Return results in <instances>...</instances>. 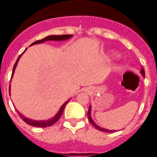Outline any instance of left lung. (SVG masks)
<instances>
[{
	"mask_svg": "<svg viewBox=\"0 0 157 157\" xmlns=\"http://www.w3.org/2000/svg\"><path fill=\"white\" fill-rule=\"evenodd\" d=\"M141 73H142V75L143 76V77H145V70H144L143 68H142V70H141ZM91 105H90V106H89V109H88V112H87V117H88L89 121L91 122V124H92L93 126H94L96 129L99 130V131H104V132H108V133H109V132H114V131H110V130L105 129V128H100V127H98L97 124H95V123H94V121H93V120L91 119Z\"/></svg>",
	"mask_w": 157,
	"mask_h": 157,
	"instance_id": "1",
	"label": "left lung"
}]
</instances>
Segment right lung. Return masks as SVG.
<instances>
[{"mask_svg":"<svg viewBox=\"0 0 157 157\" xmlns=\"http://www.w3.org/2000/svg\"><path fill=\"white\" fill-rule=\"evenodd\" d=\"M72 36V35H70V34H66V35H52V36H46V37L43 38V39H41V40H36V41L33 42V44L31 45H33V44H40V43H42V42H44V41H47V40H67V39H69V38H70ZM26 51V50H25ZM22 56V54L20 55V56H19V58H18V59H17V61L15 62V65H14V67H13V70H12V75H13L14 73V71H15V67H16L17 66V63H18V61H19V58H20V56ZM9 91H10V87H9ZM70 99H69L68 101H66V102L63 104V105L61 106V108H60V109H59V111L58 112V113L56 114V116H55L52 119H50V120H48V121H33V120H30V119H28V118H26V117H24L23 115H22V114L20 113L19 112H18L17 111V113H18V114L19 115V117H21L22 119V121H24L25 123H26L27 124H29V125H30V126H33V127H37V128H47V127H50L52 126V125H53V124H55V123L57 122L59 120V118L61 117L62 114H63V110H64V108L65 106H66V105L67 104V103L69 102V101H70Z\"/></svg>","mask_w":157,"mask_h":157,"instance_id":"add662e5","label":"right lung"}]
</instances>
